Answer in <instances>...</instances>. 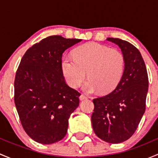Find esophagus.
Returning <instances> with one entry per match:
<instances>
[{"label": "esophagus", "instance_id": "obj_1", "mask_svg": "<svg viewBox=\"0 0 158 158\" xmlns=\"http://www.w3.org/2000/svg\"><path fill=\"white\" fill-rule=\"evenodd\" d=\"M87 97L85 96V95H83V94H82V95H80V96H79V99L80 100H83V99H85Z\"/></svg>", "mask_w": 158, "mask_h": 158}]
</instances>
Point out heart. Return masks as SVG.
Listing matches in <instances>:
<instances>
[{"label":"heart","mask_w":158,"mask_h":158,"mask_svg":"<svg viewBox=\"0 0 158 158\" xmlns=\"http://www.w3.org/2000/svg\"><path fill=\"white\" fill-rule=\"evenodd\" d=\"M62 70L66 82L77 88L85 76L83 90L88 93L99 89L102 93L117 87L123 76L125 57L119 50L98 43L91 42L79 46L73 52V58L62 60Z\"/></svg>","instance_id":"obj_1"}]
</instances>
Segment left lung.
I'll return each instance as SVG.
<instances>
[{"label": "left lung", "mask_w": 158, "mask_h": 158, "mask_svg": "<svg viewBox=\"0 0 158 158\" xmlns=\"http://www.w3.org/2000/svg\"><path fill=\"white\" fill-rule=\"evenodd\" d=\"M107 40L122 49L125 69L118 85L111 93L92 101V125L98 138L118 144L133 135L145 111L148 76L141 52L135 46L118 38Z\"/></svg>", "instance_id": "1"}]
</instances>
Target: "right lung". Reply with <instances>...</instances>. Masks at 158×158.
<instances>
[{"mask_svg":"<svg viewBox=\"0 0 158 158\" xmlns=\"http://www.w3.org/2000/svg\"><path fill=\"white\" fill-rule=\"evenodd\" d=\"M81 40L50 36L33 44L22 57L14 80V102L23 129L36 142L52 144L66 135L80 93L66 84L62 56Z\"/></svg>","mask_w":158,"mask_h":158,"instance_id":"obj_1","label":"right lung"}]
</instances>
